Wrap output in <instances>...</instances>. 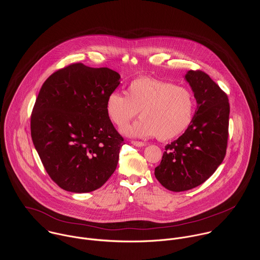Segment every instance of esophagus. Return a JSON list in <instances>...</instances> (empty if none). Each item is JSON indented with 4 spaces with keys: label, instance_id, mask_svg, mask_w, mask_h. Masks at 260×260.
<instances>
[{
    "label": "esophagus",
    "instance_id": "34e87169",
    "mask_svg": "<svg viewBox=\"0 0 260 260\" xmlns=\"http://www.w3.org/2000/svg\"><path fill=\"white\" fill-rule=\"evenodd\" d=\"M131 143H132L134 146H136V147H143V146H145V143L140 142V141H132Z\"/></svg>",
    "mask_w": 260,
    "mask_h": 260
}]
</instances>
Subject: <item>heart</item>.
I'll use <instances>...</instances> for the list:
<instances>
[{
	"label": "heart",
	"instance_id": "1",
	"mask_svg": "<svg viewBox=\"0 0 260 260\" xmlns=\"http://www.w3.org/2000/svg\"><path fill=\"white\" fill-rule=\"evenodd\" d=\"M195 108L189 89L153 77H140L128 85L126 94L114 91L105 102L107 117L121 128L140 111L141 119L123 129L140 138L157 136L165 141L177 137L190 125Z\"/></svg>",
	"mask_w": 260,
	"mask_h": 260
}]
</instances>
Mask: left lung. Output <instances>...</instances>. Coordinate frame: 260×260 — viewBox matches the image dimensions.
<instances>
[{
    "mask_svg": "<svg viewBox=\"0 0 260 260\" xmlns=\"http://www.w3.org/2000/svg\"><path fill=\"white\" fill-rule=\"evenodd\" d=\"M186 82L197 109L185 132L167 144L155 177L166 189L186 191L205 182L226 154L229 103L220 87L202 71H188Z\"/></svg>",
    "mask_w": 260,
    "mask_h": 260,
    "instance_id": "1",
    "label": "left lung"
}]
</instances>
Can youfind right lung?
Wrapping results in <instances>:
<instances>
[{
    "label": "right lung",
    "instance_id": "add662e5",
    "mask_svg": "<svg viewBox=\"0 0 260 260\" xmlns=\"http://www.w3.org/2000/svg\"><path fill=\"white\" fill-rule=\"evenodd\" d=\"M109 68L72 64L43 84L31 116V136L52 180L74 193L94 191L114 173L123 138L105 111L120 84Z\"/></svg>",
    "mask_w": 260,
    "mask_h": 260
}]
</instances>
